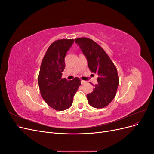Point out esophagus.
<instances>
[{"instance_id": "34e87169", "label": "esophagus", "mask_w": 154, "mask_h": 154, "mask_svg": "<svg viewBox=\"0 0 154 154\" xmlns=\"http://www.w3.org/2000/svg\"><path fill=\"white\" fill-rule=\"evenodd\" d=\"M87 82H85V81H83V80H82L81 81V83H82V85H84V84H85Z\"/></svg>"}]
</instances>
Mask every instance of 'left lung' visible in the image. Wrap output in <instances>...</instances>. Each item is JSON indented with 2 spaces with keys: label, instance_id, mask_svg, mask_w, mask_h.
I'll return each instance as SVG.
<instances>
[{
  "label": "left lung",
  "instance_id": "8db88e82",
  "mask_svg": "<svg viewBox=\"0 0 154 154\" xmlns=\"http://www.w3.org/2000/svg\"><path fill=\"white\" fill-rule=\"evenodd\" d=\"M87 60L91 71L97 74V84L87 95L88 103L96 109H102L113 100L119 85L117 69L101 46L90 38L74 40Z\"/></svg>",
  "mask_w": 154,
  "mask_h": 154
}]
</instances>
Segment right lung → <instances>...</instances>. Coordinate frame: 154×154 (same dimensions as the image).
Segmentation results:
<instances>
[{
    "instance_id": "1",
    "label": "right lung",
    "mask_w": 154,
    "mask_h": 154,
    "mask_svg": "<svg viewBox=\"0 0 154 154\" xmlns=\"http://www.w3.org/2000/svg\"><path fill=\"white\" fill-rule=\"evenodd\" d=\"M73 43V39L54 41L41 63L38 79L41 96L49 106L58 111L67 110L72 105L73 97L81 85L77 77L70 81L62 78L66 67L65 57Z\"/></svg>"
}]
</instances>
